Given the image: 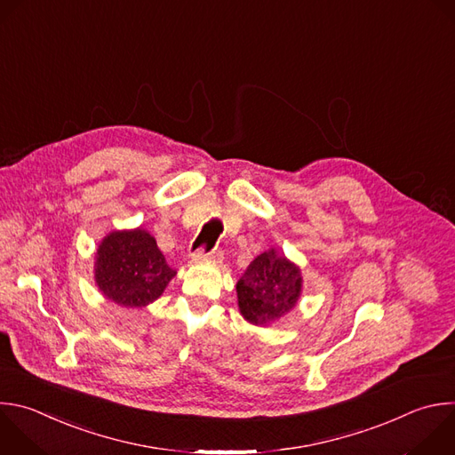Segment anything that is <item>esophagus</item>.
Instances as JSON below:
<instances>
[{"mask_svg":"<svg viewBox=\"0 0 455 455\" xmlns=\"http://www.w3.org/2000/svg\"><path fill=\"white\" fill-rule=\"evenodd\" d=\"M189 259L193 262H202V260H209V259H216V251H205V250H196L189 255Z\"/></svg>","mask_w":455,"mask_h":455,"instance_id":"esophagus-1","label":"esophagus"}]
</instances>
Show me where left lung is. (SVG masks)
Returning <instances> with one entry per match:
<instances>
[{"label":"left lung","instance_id":"obj_1","mask_svg":"<svg viewBox=\"0 0 455 455\" xmlns=\"http://www.w3.org/2000/svg\"><path fill=\"white\" fill-rule=\"evenodd\" d=\"M237 304L251 325H271L296 307L301 292V273L275 248L257 255L239 278Z\"/></svg>","mask_w":455,"mask_h":455}]
</instances>
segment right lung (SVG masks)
I'll return each mask as SVG.
<instances>
[{
  "label": "right lung",
  "mask_w": 455,
  "mask_h": 455,
  "mask_svg": "<svg viewBox=\"0 0 455 455\" xmlns=\"http://www.w3.org/2000/svg\"><path fill=\"white\" fill-rule=\"evenodd\" d=\"M175 275L157 241L142 228L114 230L96 250V285L121 307H146Z\"/></svg>",
  "instance_id": "obj_1"
}]
</instances>
